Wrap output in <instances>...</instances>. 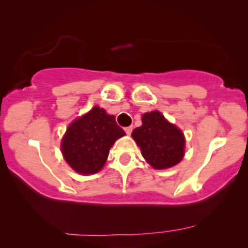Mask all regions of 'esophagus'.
<instances>
[{"label":"esophagus","instance_id":"obj_1","mask_svg":"<svg viewBox=\"0 0 248 248\" xmlns=\"http://www.w3.org/2000/svg\"><path fill=\"white\" fill-rule=\"evenodd\" d=\"M124 131H125V134H127V135H130L131 131H132V127H131V125H129V127H125V128H124Z\"/></svg>","mask_w":248,"mask_h":248}]
</instances>
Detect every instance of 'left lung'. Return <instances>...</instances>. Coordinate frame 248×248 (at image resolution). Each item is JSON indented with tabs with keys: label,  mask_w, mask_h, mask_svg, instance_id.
Wrapping results in <instances>:
<instances>
[{
	"label": "left lung",
	"mask_w": 248,
	"mask_h": 248,
	"mask_svg": "<svg viewBox=\"0 0 248 248\" xmlns=\"http://www.w3.org/2000/svg\"><path fill=\"white\" fill-rule=\"evenodd\" d=\"M142 124L132 131L141 155L154 169H169L184 155V137L176 125L170 124L158 111L145 113Z\"/></svg>",
	"instance_id": "left-lung-1"
}]
</instances>
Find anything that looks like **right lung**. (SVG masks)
<instances>
[{"label": "right lung", "mask_w": 248, "mask_h": 248, "mask_svg": "<svg viewBox=\"0 0 248 248\" xmlns=\"http://www.w3.org/2000/svg\"><path fill=\"white\" fill-rule=\"evenodd\" d=\"M124 135L114 116L94 107L68 127L62 141V155L76 172L94 174L104 165L113 142Z\"/></svg>", "instance_id": "add662e5"}]
</instances>
